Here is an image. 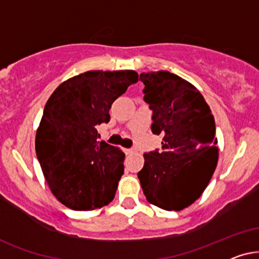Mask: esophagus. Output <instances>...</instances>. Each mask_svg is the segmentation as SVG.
Listing matches in <instances>:
<instances>
[{"label":"esophagus","instance_id":"34e87169","mask_svg":"<svg viewBox=\"0 0 259 259\" xmlns=\"http://www.w3.org/2000/svg\"><path fill=\"white\" fill-rule=\"evenodd\" d=\"M124 151H125L126 155H133V154L136 153V150L134 149V148H130V149H125Z\"/></svg>","mask_w":259,"mask_h":259}]
</instances>
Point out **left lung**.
<instances>
[{"instance_id": "8db88e82", "label": "left lung", "mask_w": 259, "mask_h": 259, "mask_svg": "<svg viewBox=\"0 0 259 259\" xmlns=\"http://www.w3.org/2000/svg\"><path fill=\"white\" fill-rule=\"evenodd\" d=\"M140 80L153 110L151 132L164 137L163 150L143 155L137 177L148 202L181 211L204 193L218 163L214 117L199 90L177 74L149 72Z\"/></svg>"}]
</instances>
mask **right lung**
<instances>
[{"mask_svg": "<svg viewBox=\"0 0 259 259\" xmlns=\"http://www.w3.org/2000/svg\"><path fill=\"white\" fill-rule=\"evenodd\" d=\"M139 80L133 70L88 71L58 86L45 105L35 150L51 192L74 211L109 205L124 173L125 154L99 142L98 124L112 103Z\"/></svg>", "mask_w": 259, "mask_h": 259, "instance_id": "right-lung-1", "label": "right lung"}]
</instances>
